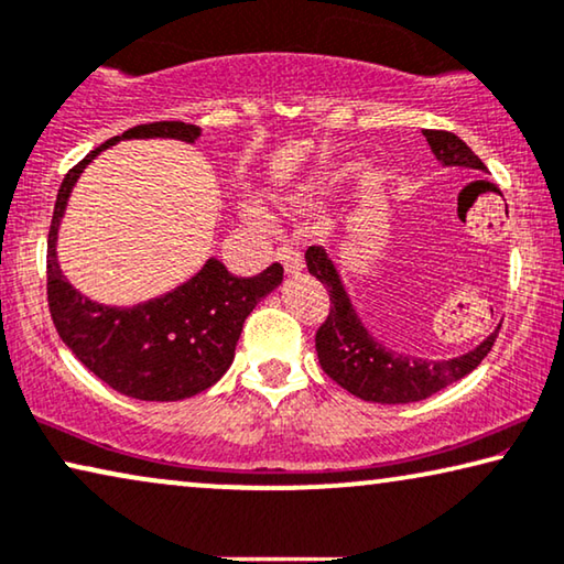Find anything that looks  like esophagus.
<instances>
[{"instance_id":"34e87169","label":"esophagus","mask_w":564,"mask_h":564,"mask_svg":"<svg viewBox=\"0 0 564 564\" xmlns=\"http://www.w3.org/2000/svg\"><path fill=\"white\" fill-rule=\"evenodd\" d=\"M275 258L281 260L283 271L289 275H296L304 271V256H301L299 248H291V245H283V248H279V252H275Z\"/></svg>"}]
</instances>
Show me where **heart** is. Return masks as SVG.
<instances>
[{
  "instance_id": "obj_1",
  "label": "heart",
  "mask_w": 564,
  "mask_h": 564,
  "mask_svg": "<svg viewBox=\"0 0 564 564\" xmlns=\"http://www.w3.org/2000/svg\"><path fill=\"white\" fill-rule=\"evenodd\" d=\"M252 217H256V219H260V214H258V212H252Z\"/></svg>"
}]
</instances>
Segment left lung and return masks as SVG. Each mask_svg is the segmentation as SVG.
Instances as JSON below:
<instances>
[{"instance_id": "obj_1", "label": "left lung", "mask_w": 564, "mask_h": 564, "mask_svg": "<svg viewBox=\"0 0 564 564\" xmlns=\"http://www.w3.org/2000/svg\"><path fill=\"white\" fill-rule=\"evenodd\" d=\"M432 153L444 169H470L488 173L486 165L455 132L424 130ZM306 268L316 281H322L329 291V316L316 329V355L327 376L343 386L345 391L372 403H414L434 395L442 388L457 383L459 378L470 376L496 343V332L482 339L478 347L457 358L430 360L416 355L399 352L386 347L372 332L365 327L358 308L352 306L343 275L335 260L324 248L306 250Z\"/></svg>"}]
</instances>
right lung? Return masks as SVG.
Returning a JSON list of instances; mask_svg holds the SVG:
<instances>
[{
	"instance_id": "right-lung-1",
	"label": "right lung",
	"mask_w": 564,
	"mask_h": 564,
	"mask_svg": "<svg viewBox=\"0 0 564 564\" xmlns=\"http://www.w3.org/2000/svg\"><path fill=\"white\" fill-rule=\"evenodd\" d=\"M202 130L186 122L138 124L91 150L63 178L47 232V306L70 352L117 393L140 401H181L206 391L235 360L248 314L283 281L273 263L256 279H235L209 258L199 273L163 296L134 306H107L74 289L61 271L58 227L78 176L101 150L122 140L169 138L196 142Z\"/></svg>"
}]
</instances>
